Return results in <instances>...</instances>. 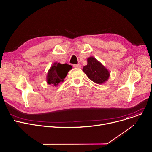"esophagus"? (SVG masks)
Here are the masks:
<instances>
[{"mask_svg": "<svg viewBox=\"0 0 152 152\" xmlns=\"http://www.w3.org/2000/svg\"><path fill=\"white\" fill-rule=\"evenodd\" d=\"M73 66L75 68H80V67H81V65H80V64H76V65H73Z\"/></svg>", "mask_w": 152, "mask_h": 152, "instance_id": "1", "label": "esophagus"}]
</instances>
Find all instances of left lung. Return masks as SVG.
Returning a JSON list of instances; mask_svg holds the SVG:
<instances>
[{
  "label": "left lung",
  "mask_w": 152,
  "mask_h": 152,
  "mask_svg": "<svg viewBox=\"0 0 152 152\" xmlns=\"http://www.w3.org/2000/svg\"><path fill=\"white\" fill-rule=\"evenodd\" d=\"M87 65L84 66L83 72L93 82L102 84L108 80L110 73L108 69L94 57L87 58Z\"/></svg>",
  "instance_id": "left-lung-1"
}]
</instances>
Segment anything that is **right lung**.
Segmentation results:
<instances>
[{
	"instance_id": "obj_1",
	"label": "right lung",
	"mask_w": 152,
	"mask_h": 152,
	"mask_svg": "<svg viewBox=\"0 0 152 152\" xmlns=\"http://www.w3.org/2000/svg\"><path fill=\"white\" fill-rule=\"evenodd\" d=\"M72 66L67 64H61L54 62L50 66L46 76L47 83L49 85L57 87L60 83H62L68 72L72 69Z\"/></svg>"
}]
</instances>
